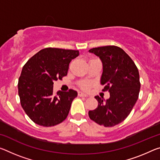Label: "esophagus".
<instances>
[{"mask_svg":"<svg viewBox=\"0 0 160 160\" xmlns=\"http://www.w3.org/2000/svg\"><path fill=\"white\" fill-rule=\"evenodd\" d=\"M78 96H80V97H88V95H87V94H85L84 92H78Z\"/></svg>","mask_w":160,"mask_h":160,"instance_id":"esophagus-1","label":"esophagus"}]
</instances>
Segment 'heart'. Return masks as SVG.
<instances>
[{"label":"heart","instance_id":"b5f03b06","mask_svg":"<svg viewBox=\"0 0 160 160\" xmlns=\"http://www.w3.org/2000/svg\"><path fill=\"white\" fill-rule=\"evenodd\" d=\"M81 87H82V88H84V89H88V88H90V83L85 82L82 83Z\"/></svg>","mask_w":160,"mask_h":160}]
</instances>
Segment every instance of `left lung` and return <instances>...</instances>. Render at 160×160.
Segmentation results:
<instances>
[{"label": "left lung", "instance_id": "left-lung-1", "mask_svg": "<svg viewBox=\"0 0 160 160\" xmlns=\"http://www.w3.org/2000/svg\"><path fill=\"white\" fill-rule=\"evenodd\" d=\"M100 58L103 71L100 82L110 92L104 100L98 95V108L88 112L90 118L105 127H113L127 118L135 105L140 90L139 71L135 62L118 46L108 45L89 50Z\"/></svg>", "mask_w": 160, "mask_h": 160}]
</instances>
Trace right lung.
Returning <instances> with one entry per match:
<instances>
[{
    "label": "right lung",
    "mask_w": 160,
    "mask_h": 160,
    "mask_svg": "<svg viewBox=\"0 0 160 160\" xmlns=\"http://www.w3.org/2000/svg\"><path fill=\"white\" fill-rule=\"evenodd\" d=\"M79 51L47 48L40 50L22 67L18 80V95L27 115L35 124L51 127L61 123L69 113L78 92H53V82L68 74L71 60Z\"/></svg>",
    "instance_id": "1"
}]
</instances>
